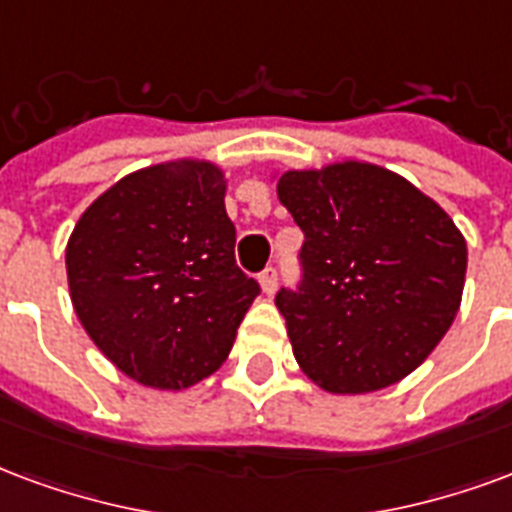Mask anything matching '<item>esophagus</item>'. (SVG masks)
Masks as SVG:
<instances>
[{
  "label": "esophagus",
  "instance_id": "1",
  "mask_svg": "<svg viewBox=\"0 0 512 512\" xmlns=\"http://www.w3.org/2000/svg\"><path fill=\"white\" fill-rule=\"evenodd\" d=\"M257 279H260V287H263V293L274 295V290H276V268H266V271L257 276Z\"/></svg>",
  "mask_w": 512,
  "mask_h": 512
}]
</instances>
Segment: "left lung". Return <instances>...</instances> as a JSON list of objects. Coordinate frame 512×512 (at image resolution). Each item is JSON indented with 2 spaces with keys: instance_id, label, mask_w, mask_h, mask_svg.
Listing matches in <instances>:
<instances>
[{
  "instance_id": "obj_1",
  "label": "left lung",
  "mask_w": 512,
  "mask_h": 512,
  "mask_svg": "<svg viewBox=\"0 0 512 512\" xmlns=\"http://www.w3.org/2000/svg\"><path fill=\"white\" fill-rule=\"evenodd\" d=\"M276 195L304 230L298 290H279L298 366L339 396L404 380L448 333L464 293L467 241L399 173L344 160L285 170Z\"/></svg>"
}]
</instances>
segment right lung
<instances>
[{
    "label": "right lung",
    "mask_w": 512,
    "mask_h": 512,
    "mask_svg": "<svg viewBox=\"0 0 512 512\" xmlns=\"http://www.w3.org/2000/svg\"><path fill=\"white\" fill-rule=\"evenodd\" d=\"M225 189L206 160L140 168L105 189L67 241L83 331L146 388L181 391L217 372L260 293L236 266Z\"/></svg>",
    "instance_id": "add662e5"
}]
</instances>
